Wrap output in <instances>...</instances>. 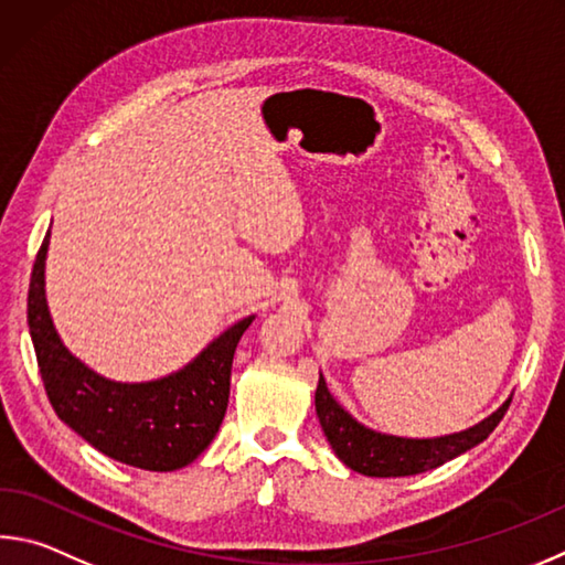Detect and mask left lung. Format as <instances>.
Listing matches in <instances>:
<instances>
[{
    "mask_svg": "<svg viewBox=\"0 0 565 565\" xmlns=\"http://www.w3.org/2000/svg\"><path fill=\"white\" fill-rule=\"evenodd\" d=\"M511 397L504 405L494 409L489 417L481 419L475 427L461 429L445 437H397L375 433L365 427L328 393L323 375H318L316 387V415L323 427V435L331 443L335 457L351 467L358 475L365 477H413L423 471L437 469L445 461L465 455L467 449L477 447L479 443L494 433L501 417L509 409Z\"/></svg>",
    "mask_w": 565,
    "mask_h": 565,
    "instance_id": "left-lung-1",
    "label": "left lung"
}]
</instances>
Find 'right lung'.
Masks as SVG:
<instances>
[{"instance_id":"1","label":"right lung","mask_w":565,"mask_h":565,"mask_svg":"<svg viewBox=\"0 0 565 565\" xmlns=\"http://www.w3.org/2000/svg\"><path fill=\"white\" fill-rule=\"evenodd\" d=\"M49 234L34 262L26 318L51 407L90 447L122 465L148 471L188 467L210 447L227 413L234 351L254 316L230 326L175 373L146 383L108 381L68 351L51 321Z\"/></svg>"}]
</instances>
